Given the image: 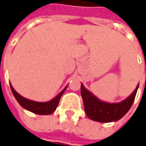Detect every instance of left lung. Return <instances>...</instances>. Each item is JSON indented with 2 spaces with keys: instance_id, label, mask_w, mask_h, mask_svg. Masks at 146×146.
<instances>
[{
  "instance_id": "1",
  "label": "left lung",
  "mask_w": 146,
  "mask_h": 146,
  "mask_svg": "<svg viewBox=\"0 0 146 146\" xmlns=\"http://www.w3.org/2000/svg\"><path fill=\"white\" fill-rule=\"evenodd\" d=\"M138 88L139 84L134 92L123 101L119 103H108L97 98L81 83V96L83 98L84 111L87 116L90 119L100 123L114 122L120 119L132 106Z\"/></svg>"
}]
</instances>
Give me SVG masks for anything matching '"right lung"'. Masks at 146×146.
<instances>
[{"label":"right lung","instance_id":"obj_1","mask_svg":"<svg viewBox=\"0 0 146 146\" xmlns=\"http://www.w3.org/2000/svg\"><path fill=\"white\" fill-rule=\"evenodd\" d=\"M10 86H11V89L14 97L16 98L17 101L19 103V104L22 108H24L25 110L28 111H31L36 114H41V115H48V114L52 113L56 110L60 99H61V96L63 94L64 91L68 88V85H67L52 100L46 101V102H36V101L30 100L22 97L13 88V87L11 84H10Z\"/></svg>","mask_w":146,"mask_h":146}]
</instances>
